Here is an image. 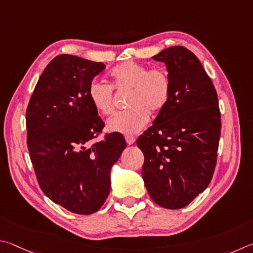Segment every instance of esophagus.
Listing matches in <instances>:
<instances>
[{
  "mask_svg": "<svg viewBox=\"0 0 253 253\" xmlns=\"http://www.w3.org/2000/svg\"><path fill=\"white\" fill-rule=\"evenodd\" d=\"M126 141L127 144L131 145V144H133L135 142V138H134V136H131V135H126Z\"/></svg>",
  "mask_w": 253,
  "mask_h": 253,
  "instance_id": "obj_1",
  "label": "esophagus"
}]
</instances>
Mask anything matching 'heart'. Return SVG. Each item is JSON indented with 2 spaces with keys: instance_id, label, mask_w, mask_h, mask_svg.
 Here are the masks:
<instances>
[{
  "instance_id": "1",
  "label": "heart",
  "mask_w": 253,
  "mask_h": 253,
  "mask_svg": "<svg viewBox=\"0 0 253 253\" xmlns=\"http://www.w3.org/2000/svg\"><path fill=\"white\" fill-rule=\"evenodd\" d=\"M110 82H92L88 86V100L99 114L113 112V91L131 90L127 99L129 110L114 113L106 121V129L121 134L138 133L147 126L149 110L160 112L171 95V78L165 69H150V66L126 61L110 71Z\"/></svg>"
}]
</instances>
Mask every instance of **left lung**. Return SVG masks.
I'll return each instance as SVG.
<instances>
[{"mask_svg":"<svg viewBox=\"0 0 253 253\" xmlns=\"http://www.w3.org/2000/svg\"><path fill=\"white\" fill-rule=\"evenodd\" d=\"M165 62L171 95L136 141L144 154L142 178L152 200L181 209L205 191L213 175L221 134L218 94L198 57L184 46L153 56Z\"/></svg>","mask_w":253,"mask_h":253,"instance_id":"obj_1","label":"left lung"}]
</instances>
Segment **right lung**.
I'll return each instance as SVG.
<instances>
[{"label": "right lung", "instance_id": "1", "mask_svg": "<svg viewBox=\"0 0 253 253\" xmlns=\"http://www.w3.org/2000/svg\"><path fill=\"white\" fill-rule=\"evenodd\" d=\"M102 62L61 54L40 77L26 110L30 158L40 188L73 213L91 214L103 206L110 172L126 148L122 134L108 133L88 100L92 80Z\"/></svg>", "mask_w": 253, "mask_h": 253}]
</instances>
